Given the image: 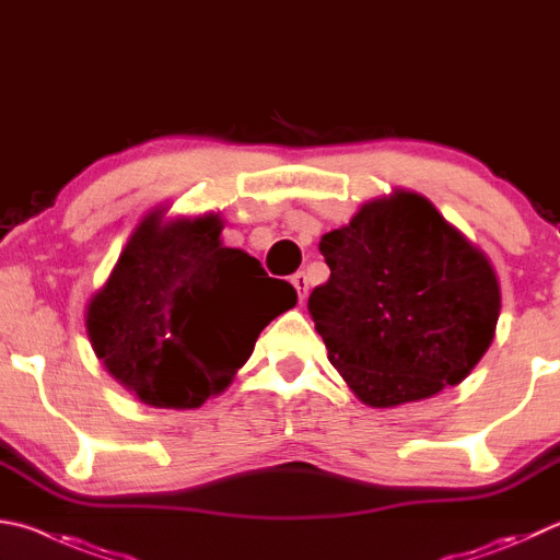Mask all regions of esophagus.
Wrapping results in <instances>:
<instances>
[{
    "label": "esophagus",
    "mask_w": 560,
    "mask_h": 560,
    "mask_svg": "<svg viewBox=\"0 0 560 560\" xmlns=\"http://www.w3.org/2000/svg\"><path fill=\"white\" fill-rule=\"evenodd\" d=\"M291 283H293V289L299 291V299H301V301L308 296V277H306V273L296 271V273H293V277H291Z\"/></svg>",
    "instance_id": "esophagus-1"
}]
</instances>
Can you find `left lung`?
<instances>
[{
    "mask_svg": "<svg viewBox=\"0 0 560 560\" xmlns=\"http://www.w3.org/2000/svg\"><path fill=\"white\" fill-rule=\"evenodd\" d=\"M318 249L330 279L308 311L362 404L429 399L460 384L492 345L502 308L492 261L419 192L368 200Z\"/></svg>",
    "mask_w": 560,
    "mask_h": 560,
    "instance_id": "left-lung-1",
    "label": "left lung"
}]
</instances>
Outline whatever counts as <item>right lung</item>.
I'll return each instance as SVG.
<instances>
[{
	"mask_svg": "<svg viewBox=\"0 0 560 560\" xmlns=\"http://www.w3.org/2000/svg\"><path fill=\"white\" fill-rule=\"evenodd\" d=\"M222 228L218 212H147L88 303L97 360L156 409H198L225 392L259 332L299 301L289 281L222 245Z\"/></svg>",
	"mask_w": 560,
	"mask_h": 560,
	"instance_id": "1",
	"label": "right lung"
}]
</instances>
